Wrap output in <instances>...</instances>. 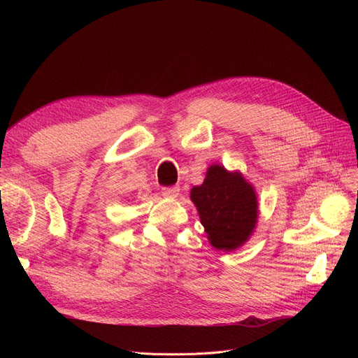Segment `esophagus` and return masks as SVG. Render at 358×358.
I'll return each mask as SVG.
<instances>
[{
  "label": "esophagus",
  "instance_id": "esophagus-1",
  "mask_svg": "<svg viewBox=\"0 0 358 358\" xmlns=\"http://www.w3.org/2000/svg\"><path fill=\"white\" fill-rule=\"evenodd\" d=\"M162 196L175 199L179 196V187H164L162 188Z\"/></svg>",
  "mask_w": 358,
  "mask_h": 358
}]
</instances>
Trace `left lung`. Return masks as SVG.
Wrapping results in <instances>:
<instances>
[{"label":"left lung","instance_id":"1","mask_svg":"<svg viewBox=\"0 0 358 358\" xmlns=\"http://www.w3.org/2000/svg\"><path fill=\"white\" fill-rule=\"evenodd\" d=\"M191 200L215 249L234 251L251 237L258 218V201L254 187L241 171L210 166L201 185L191 189Z\"/></svg>","mask_w":358,"mask_h":358}]
</instances>
